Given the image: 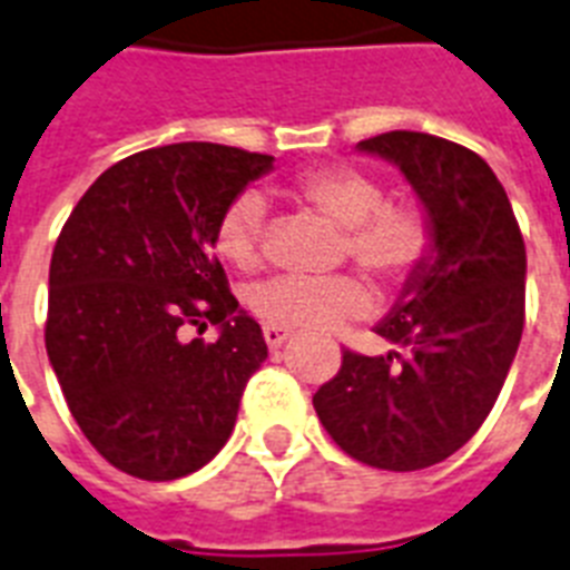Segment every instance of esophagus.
<instances>
[{
	"instance_id": "esophagus-1",
	"label": "esophagus",
	"mask_w": 570,
	"mask_h": 570,
	"mask_svg": "<svg viewBox=\"0 0 570 570\" xmlns=\"http://www.w3.org/2000/svg\"><path fill=\"white\" fill-rule=\"evenodd\" d=\"M263 340H266V345L275 351V348H281L286 340H289V331H286V327H277V325H263Z\"/></svg>"
}]
</instances>
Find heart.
<instances>
[{
  "label": "heart",
  "mask_w": 570,
  "mask_h": 570,
  "mask_svg": "<svg viewBox=\"0 0 570 570\" xmlns=\"http://www.w3.org/2000/svg\"><path fill=\"white\" fill-rule=\"evenodd\" d=\"M293 196L345 225V252L383 277L406 284L433 254V225L428 213L406 202H383V187L372 175L351 166H318L293 180ZM266 198L261 189H243L216 222V252L234 269L254 272L263 263ZM372 286L360 275H277L248 293V309L266 325L289 331H331L348 318L368 316Z\"/></svg>",
  "instance_id": "heart-1"
}]
</instances>
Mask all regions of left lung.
I'll return each instance as SVG.
<instances>
[{"label":"left lung","mask_w":570,"mask_h":570,"mask_svg":"<svg viewBox=\"0 0 570 570\" xmlns=\"http://www.w3.org/2000/svg\"><path fill=\"white\" fill-rule=\"evenodd\" d=\"M357 149L404 173L436 243L374 327L397 351L345 348L313 406L348 456L419 471L460 451L501 395L524 331V237L498 175L460 142L386 131Z\"/></svg>","instance_id":"obj_1"}]
</instances>
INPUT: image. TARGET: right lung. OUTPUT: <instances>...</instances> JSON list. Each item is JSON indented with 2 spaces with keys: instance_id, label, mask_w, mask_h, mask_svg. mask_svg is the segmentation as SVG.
<instances>
[{
  "instance_id": "add662e5",
  "label": "right lung",
  "mask_w": 570,
  "mask_h": 570,
  "mask_svg": "<svg viewBox=\"0 0 570 570\" xmlns=\"http://www.w3.org/2000/svg\"><path fill=\"white\" fill-rule=\"evenodd\" d=\"M272 160L219 142L137 151L92 180L55 243L49 363L81 433L131 478L207 465L269 357L213 248L222 210ZM207 321L219 341L183 340Z\"/></svg>"
}]
</instances>
